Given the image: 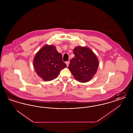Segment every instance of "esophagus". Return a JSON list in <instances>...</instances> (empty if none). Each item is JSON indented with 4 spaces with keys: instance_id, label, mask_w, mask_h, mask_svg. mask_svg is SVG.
Masks as SVG:
<instances>
[{
    "instance_id": "obj_1",
    "label": "esophagus",
    "mask_w": 133,
    "mask_h": 133,
    "mask_svg": "<svg viewBox=\"0 0 133 133\" xmlns=\"http://www.w3.org/2000/svg\"><path fill=\"white\" fill-rule=\"evenodd\" d=\"M70 63V61H67L66 62V65H67V66L68 67V66H69V65Z\"/></svg>"
}]
</instances>
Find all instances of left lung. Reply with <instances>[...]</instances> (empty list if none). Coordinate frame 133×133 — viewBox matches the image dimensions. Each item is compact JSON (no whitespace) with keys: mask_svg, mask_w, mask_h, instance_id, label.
<instances>
[{"mask_svg":"<svg viewBox=\"0 0 133 133\" xmlns=\"http://www.w3.org/2000/svg\"><path fill=\"white\" fill-rule=\"evenodd\" d=\"M74 57L71 59L68 68L77 81L87 82L96 73L99 66V60L96 55L86 46H77L74 48Z\"/></svg>","mask_w":133,"mask_h":133,"instance_id":"left-lung-1","label":"left lung"}]
</instances>
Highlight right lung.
I'll list each match as a JSON object with an SVG mask.
<instances>
[{"label":"right lung","instance_id":"right-lung-1","mask_svg":"<svg viewBox=\"0 0 133 133\" xmlns=\"http://www.w3.org/2000/svg\"><path fill=\"white\" fill-rule=\"evenodd\" d=\"M33 66L38 76L45 81L55 79L60 71L67 67L56 47L48 44L43 46L35 54Z\"/></svg>","mask_w":133,"mask_h":133}]
</instances>
